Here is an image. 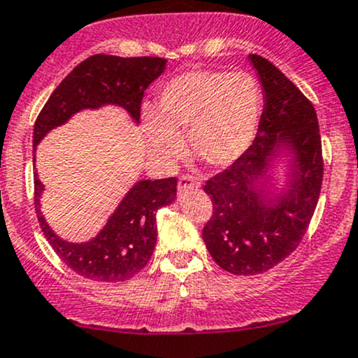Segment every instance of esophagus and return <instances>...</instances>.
I'll list each match as a JSON object with an SVG mask.
<instances>
[{"label":"esophagus","mask_w":358,"mask_h":358,"mask_svg":"<svg viewBox=\"0 0 358 358\" xmlns=\"http://www.w3.org/2000/svg\"><path fill=\"white\" fill-rule=\"evenodd\" d=\"M198 186H199V184L196 182V180L192 178H189V176H182V178H180L179 182H178V191L179 192L194 191V189H198Z\"/></svg>","instance_id":"34e87169"}]
</instances>
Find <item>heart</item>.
Masks as SVG:
<instances>
[{"instance_id":"heart-1","label":"heart","mask_w":358,"mask_h":358,"mask_svg":"<svg viewBox=\"0 0 358 358\" xmlns=\"http://www.w3.org/2000/svg\"><path fill=\"white\" fill-rule=\"evenodd\" d=\"M262 113V91L248 72L201 69L164 84L157 111L145 106L142 123L150 155L169 166L184 154L187 131L196 157L223 169L238 160L254 142Z\"/></svg>"}]
</instances>
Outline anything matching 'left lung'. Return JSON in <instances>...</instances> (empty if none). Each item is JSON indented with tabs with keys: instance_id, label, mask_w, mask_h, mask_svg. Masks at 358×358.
<instances>
[{
	"instance_id": "left-lung-1",
	"label": "left lung",
	"mask_w": 358,
	"mask_h": 358,
	"mask_svg": "<svg viewBox=\"0 0 358 358\" xmlns=\"http://www.w3.org/2000/svg\"><path fill=\"white\" fill-rule=\"evenodd\" d=\"M264 92L259 130L248 150L204 184L213 216L203 240L216 264L255 275L296 250L320 199L323 157L318 116L274 64L248 55ZM285 164L278 186L276 169Z\"/></svg>"
}]
</instances>
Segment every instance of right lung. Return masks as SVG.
<instances>
[{"label": "right lung", "mask_w": 358, "mask_h": 358, "mask_svg": "<svg viewBox=\"0 0 358 358\" xmlns=\"http://www.w3.org/2000/svg\"><path fill=\"white\" fill-rule=\"evenodd\" d=\"M166 59L91 55L83 60L52 92L34 127L35 150L49 131L66 125L83 110L120 106L140 123L143 92L166 71ZM35 178V211L47 242L76 274L99 282H120L138 274L154 254L157 243V210L176 201L178 179L136 180L108 216V222L87 242H67L50 228L40 210L45 187Z\"/></svg>", "instance_id": "right-lung-1"}]
</instances>
